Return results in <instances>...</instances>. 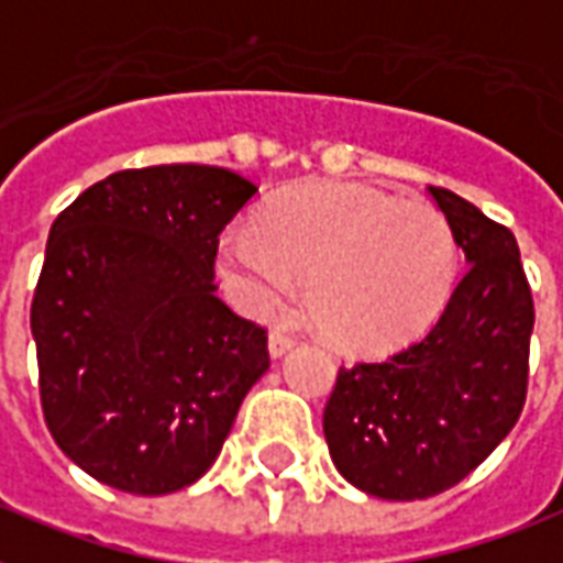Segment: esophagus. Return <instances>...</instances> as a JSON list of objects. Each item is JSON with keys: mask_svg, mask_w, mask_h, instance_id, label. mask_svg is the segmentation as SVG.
Wrapping results in <instances>:
<instances>
[{"mask_svg": "<svg viewBox=\"0 0 563 563\" xmlns=\"http://www.w3.org/2000/svg\"><path fill=\"white\" fill-rule=\"evenodd\" d=\"M291 349H295V336H291V333H286V330L280 328L268 333V354H272L274 360L283 357V354Z\"/></svg>", "mask_w": 563, "mask_h": 563, "instance_id": "obj_1", "label": "esophagus"}]
</instances>
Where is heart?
I'll use <instances>...</instances> for the list:
<instances>
[{
	"instance_id": "b5f03b06",
	"label": "heart",
	"mask_w": 563,
	"mask_h": 563,
	"mask_svg": "<svg viewBox=\"0 0 563 563\" xmlns=\"http://www.w3.org/2000/svg\"><path fill=\"white\" fill-rule=\"evenodd\" d=\"M454 268L443 212L357 183L286 191L263 227H235L221 244V272L244 310L272 316L307 277L316 328L357 354L419 336L445 307Z\"/></svg>"
}]
</instances>
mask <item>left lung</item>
Returning <instances> with one entry per match:
<instances>
[{
  "label": "left lung",
  "instance_id": "1",
  "mask_svg": "<svg viewBox=\"0 0 563 563\" xmlns=\"http://www.w3.org/2000/svg\"><path fill=\"white\" fill-rule=\"evenodd\" d=\"M428 191L470 268L422 342L339 368L324 407L342 478L393 501L463 482L510 434L529 386L534 303L517 239L449 188Z\"/></svg>",
  "mask_w": 563,
  "mask_h": 563
}]
</instances>
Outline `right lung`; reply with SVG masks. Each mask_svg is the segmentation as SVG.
Here are the masks:
<instances>
[{
    "label": "right lung",
    "mask_w": 563,
    "mask_h": 563,
    "mask_svg": "<svg viewBox=\"0 0 563 563\" xmlns=\"http://www.w3.org/2000/svg\"><path fill=\"white\" fill-rule=\"evenodd\" d=\"M256 195L212 165L118 170L49 230L32 300L43 419L76 466L165 496L221 454L268 372L265 328L214 295L218 235Z\"/></svg>",
    "instance_id": "add662e5"
}]
</instances>
